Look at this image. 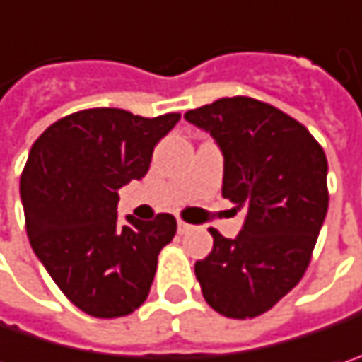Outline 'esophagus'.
<instances>
[{
    "label": "esophagus",
    "mask_w": 362,
    "mask_h": 362,
    "mask_svg": "<svg viewBox=\"0 0 362 362\" xmlns=\"http://www.w3.org/2000/svg\"><path fill=\"white\" fill-rule=\"evenodd\" d=\"M192 230V226L190 223H186V221H178V234H186V232H190Z\"/></svg>",
    "instance_id": "obj_1"
}]
</instances>
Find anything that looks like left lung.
I'll list each match as a JSON object with an SVG mask.
<instances>
[{
    "label": "left lung",
    "mask_w": 362,
    "mask_h": 362,
    "mask_svg": "<svg viewBox=\"0 0 362 362\" xmlns=\"http://www.w3.org/2000/svg\"><path fill=\"white\" fill-rule=\"evenodd\" d=\"M184 119L209 132L223 155L221 194L245 209L236 238L217 230L194 263L215 311L248 319L269 311L305 276L327 214V159L311 132L278 107L226 97Z\"/></svg>",
    "instance_id": "1"
}]
</instances>
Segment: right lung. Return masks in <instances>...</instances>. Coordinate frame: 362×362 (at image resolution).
Masks as SVG:
<instances>
[{
	"mask_svg": "<svg viewBox=\"0 0 362 362\" xmlns=\"http://www.w3.org/2000/svg\"><path fill=\"white\" fill-rule=\"evenodd\" d=\"M180 114L95 107L51 124L28 153L20 199L30 247L57 288L86 315H130L148 296L176 219H117V190L145 178L155 145Z\"/></svg>",
	"mask_w": 362,
	"mask_h": 362,
	"instance_id": "right-lung-1",
	"label": "right lung"
}]
</instances>
